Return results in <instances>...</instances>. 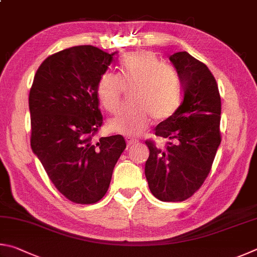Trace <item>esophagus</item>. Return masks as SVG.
Listing matches in <instances>:
<instances>
[{
    "label": "esophagus",
    "instance_id": "34e87169",
    "mask_svg": "<svg viewBox=\"0 0 257 257\" xmlns=\"http://www.w3.org/2000/svg\"><path fill=\"white\" fill-rule=\"evenodd\" d=\"M126 141H127V148H130V147H133L134 145H137V140H132V139H127V140H126Z\"/></svg>",
    "mask_w": 257,
    "mask_h": 257
}]
</instances>
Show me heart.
<instances>
[{"mask_svg":"<svg viewBox=\"0 0 257 257\" xmlns=\"http://www.w3.org/2000/svg\"><path fill=\"white\" fill-rule=\"evenodd\" d=\"M127 106L109 120V128L127 137L141 134L151 118L157 123L169 119L179 107L182 84L176 70L164 65L152 52L126 55L119 73L105 72L97 83V98L108 112H115L124 91H128Z\"/></svg>","mask_w":257,"mask_h":257,"instance_id":"1","label":"heart"}]
</instances>
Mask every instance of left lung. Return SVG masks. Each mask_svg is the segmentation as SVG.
Here are the masks:
<instances>
[{
    "label": "left lung",
    "instance_id": "left-lung-1",
    "mask_svg": "<svg viewBox=\"0 0 257 257\" xmlns=\"http://www.w3.org/2000/svg\"><path fill=\"white\" fill-rule=\"evenodd\" d=\"M169 60L181 80L183 100L176 112L155 128L157 137L168 140L165 148L146 141L150 155L145 173L157 199L179 202L199 190L212 167L221 142V98L204 63L187 52L175 53Z\"/></svg>",
    "mask_w": 257,
    "mask_h": 257
}]
</instances>
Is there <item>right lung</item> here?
Listing matches in <instances>:
<instances>
[{"mask_svg":"<svg viewBox=\"0 0 257 257\" xmlns=\"http://www.w3.org/2000/svg\"><path fill=\"white\" fill-rule=\"evenodd\" d=\"M115 54L90 45L53 54L30 89L31 149L54 186L78 204L102 199L126 148L121 136L93 140L102 125L97 83Z\"/></svg>","mask_w":257,"mask_h":257,"instance_id":"add662e5","label":"right lung"}]
</instances>
